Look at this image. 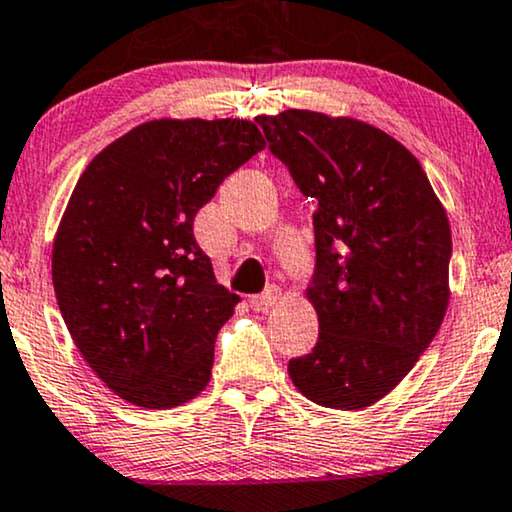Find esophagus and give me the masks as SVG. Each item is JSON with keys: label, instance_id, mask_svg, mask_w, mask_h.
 I'll use <instances>...</instances> for the list:
<instances>
[{"label": "esophagus", "instance_id": "34e87169", "mask_svg": "<svg viewBox=\"0 0 512 512\" xmlns=\"http://www.w3.org/2000/svg\"><path fill=\"white\" fill-rule=\"evenodd\" d=\"M278 297H281V288L269 286L262 295L252 297L250 304H252V309H257V312H267V309H271L278 302Z\"/></svg>", "mask_w": 512, "mask_h": 512}]
</instances>
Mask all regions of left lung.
Returning <instances> with one entry per match:
<instances>
[{"label": "left lung", "instance_id": "left-lung-1", "mask_svg": "<svg viewBox=\"0 0 512 512\" xmlns=\"http://www.w3.org/2000/svg\"><path fill=\"white\" fill-rule=\"evenodd\" d=\"M255 120L319 205L316 271L304 293L319 342L290 359V380L326 409H366L404 380L442 326L449 217L416 155L383 129L295 108Z\"/></svg>", "mask_w": 512, "mask_h": 512}]
</instances>
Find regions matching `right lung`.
Listing matches in <instances>:
<instances>
[{
    "mask_svg": "<svg viewBox=\"0 0 512 512\" xmlns=\"http://www.w3.org/2000/svg\"><path fill=\"white\" fill-rule=\"evenodd\" d=\"M264 146L250 120H148L77 179L51 281L75 347L129 404L174 409L208 387L241 297L217 283L193 217Z\"/></svg>",
    "mask_w": 512,
    "mask_h": 512,
    "instance_id": "1",
    "label": "right lung"
}]
</instances>
